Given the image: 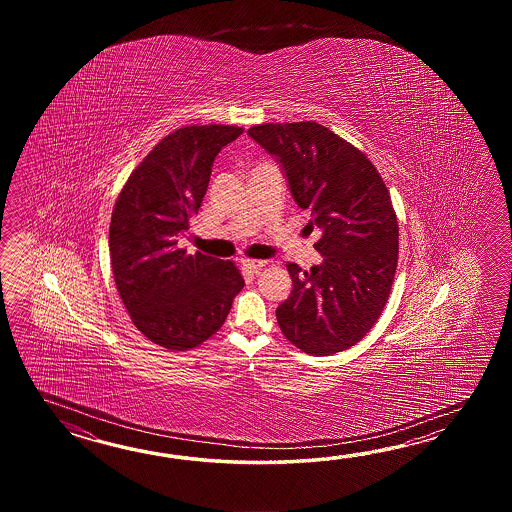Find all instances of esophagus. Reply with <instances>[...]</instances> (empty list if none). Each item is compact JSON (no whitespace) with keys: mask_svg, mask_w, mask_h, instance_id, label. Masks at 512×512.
<instances>
[{"mask_svg":"<svg viewBox=\"0 0 512 512\" xmlns=\"http://www.w3.org/2000/svg\"><path fill=\"white\" fill-rule=\"evenodd\" d=\"M241 263H243V267H245V269H249V271L252 272H258L260 271V269H263V267H265V263H267V261L249 260V258H247V260H243L241 261Z\"/></svg>","mask_w":512,"mask_h":512,"instance_id":"34e87169","label":"esophagus"}]
</instances>
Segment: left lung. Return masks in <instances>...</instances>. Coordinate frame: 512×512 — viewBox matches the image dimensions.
I'll use <instances>...</instances> for the list:
<instances>
[{"label":"left lung","mask_w":512,"mask_h":512,"mask_svg":"<svg viewBox=\"0 0 512 512\" xmlns=\"http://www.w3.org/2000/svg\"><path fill=\"white\" fill-rule=\"evenodd\" d=\"M276 157L296 205L322 230V263L293 280L276 318L285 338L309 355L351 348L375 326L392 291L399 260V225L377 168L353 144L307 122L260 124L249 130Z\"/></svg>","instance_id":"1"}]
</instances>
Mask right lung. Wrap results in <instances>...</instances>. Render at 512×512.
<instances>
[{
  "label": "right lung",
  "mask_w": 512,
  "mask_h": 512,
  "mask_svg": "<svg viewBox=\"0 0 512 512\" xmlns=\"http://www.w3.org/2000/svg\"><path fill=\"white\" fill-rule=\"evenodd\" d=\"M238 126H186L155 144L120 190L109 225L111 271L142 335L166 349L203 344L245 285L232 261L177 249L207 194L212 164Z\"/></svg>",
  "instance_id": "1"
}]
</instances>
